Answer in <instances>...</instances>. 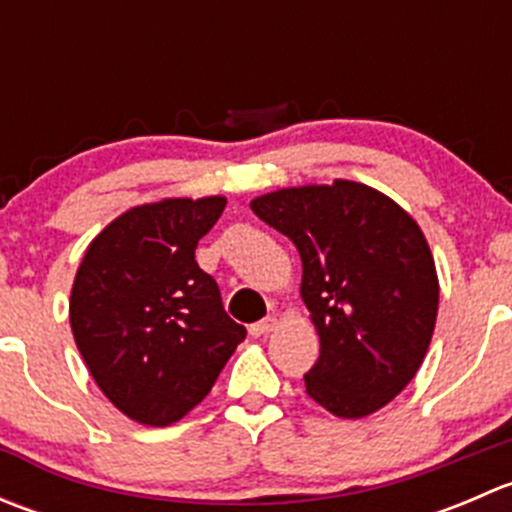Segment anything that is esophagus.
Here are the masks:
<instances>
[{
    "mask_svg": "<svg viewBox=\"0 0 512 512\" xmlns=\"http://www.w3.org/2000/svg\"><path fill=\"white\" fill-rule=\"evenodd\" d=\"M277 317H265L262 319V322H257V324H252L250 327V334L252 337H265V334H270L272 329H277Z\"/></svg>",
    "mask_w": 512,
    "mask_h": 512,
    "instance_id": "1",
    "label": "esophagus"
}]
</instances>
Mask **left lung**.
Wrapping results in <instances>:
<instances>
[{
  "mask_svg": "<svg viewBox=\"0 0 512 512\" xmlns=\"http://www.w3.org/2000/svg\"><path fill=\"white\" fill-rule=\"evenodd\" d=\"M255 215L302 257L299 294L319 334L307 394L366 418L416 376L438 314V275L421 227L371 185L337 178L257 195Z\"/></svg>",
  "mask_w": 512,
  "mask_h": 512,
  "instance_id": "obj_1",
  "label": "left lung"
}]
</instances>
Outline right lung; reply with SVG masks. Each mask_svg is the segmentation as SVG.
Here are the masks:
<instances>
[{
    "label": "right lung",
    "mask_w": 512,
    "mask_h": 512,
    "mask_svg": "<svg viewBox=\"0 0 512 512\" xmlns=\"http://www.w3.org/2000/svg\"><path fill=\"white\" fill-rule=\"evenodd\" d=\"M225 195L133 205L89 242L69 297L74 342L108 401L141 426L188 416L245 327L195 262Z\"/></svg>",
    "instance_id": "obj_1"
}]
</instances>
